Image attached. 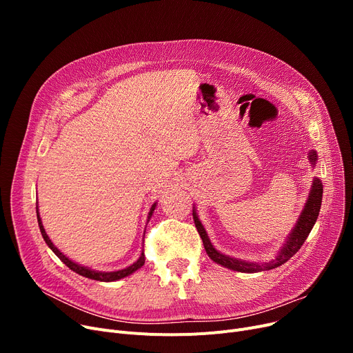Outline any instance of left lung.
Masks as SVG:
<instances>
[{"mask_svg":"<svg viewBox=\"0 0 353 353\" xmlns=\"http://www.w3.org/2000/svg\"><path fill=\"white\" fill-rule=\"evenodd\" d=\"M309 160H310L312 165L316 164V160H318L316 152L312 150L309 153ZM322 194H323L322 181L318 177H314L313 184H312V190L309 193L307 201H306V205L303 208V212L301 213L298 223H296L292 233L286 239V243L281 249L279 254L276 256L274 261L268 262V263L245 262V261H240V259H233V257H229L223 253L217 252L213 248V245L210 243V239H209L205 228H203L201 221L199 220L194 209H193V219H194L196 229H197V232H199V234L203 240V246H205L206 253L209 254V257L212 259L213 262H216L221 266H225L228 269H232V270L243 272V273H256V272H262V270H270V269H274L277 266L286 263L289 259L293 254H296V252H298L302 248V245L305 243V240L307 239L312 228L314 226V223H316V219L319 216V210H321V205H322Z\"/></svg>","mask_w":353,"mask_h":353,"instance_id":"1","label":"left lung"}]
</instances>
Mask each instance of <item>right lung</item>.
<instances>
[{"mask_svg":"<svg viewBox=\"0 0 353 353\" xmlns=\"http://www.w3.org/2000/svg\"><path fill=\"white\" fill-rule=\"evenodd\" d=\"M37 209H39V208H37ZM154 209H156V203H154V205L152 206L150 212H148L147 221H150V219H152V214H153ZM37 219H39V226H40L41 234H43V237H44V240H46V243L48 245V248H50L55 254H57V257L60 259V261H61L65 266H68L72 272H76V273H79V274H81V276H84V277H88V279H92V281H100V282H114V281L123 279V277H125V276H128V274H132L133 272H136L137 269H140V268L144 265L145 257H144V252H143V253L140 254V257L137 259V262H134L133 265H130V266H128V268H125V269L117 270V272H97V270H91V269H88V268L80 266V265H77V263H74L72 261H70L68 257H65V256H64V254H63L57 248H55V246L52 245V242L50 240L48 234L46 233L44 226H43V223H41V219H40L39 210H37Z\"/></svg>","mask_w":353,"mask_h":353,"instance_id":"obj_1","label":"right lung"}]
</instances>
